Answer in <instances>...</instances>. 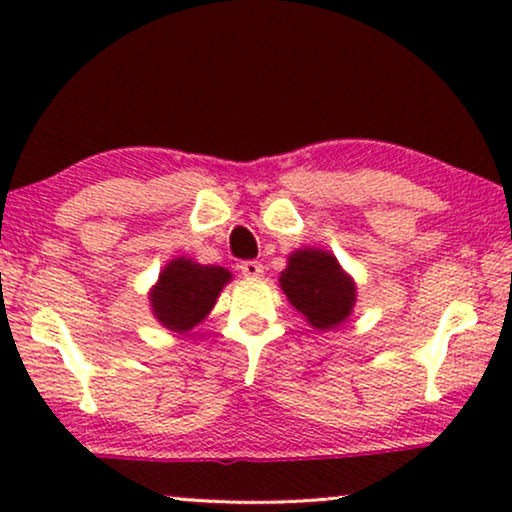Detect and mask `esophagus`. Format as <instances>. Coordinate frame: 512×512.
<instances>
[{"label": "esophagus", "instance_id": "34e87169", "mask_svg": "<svg viewBox=\"0 0 512 512\" xmlns=\"http://www.w3.org/2000/svg\"><path fill=\"white\" fill-rule=\"evenodd\" d=\"M240 270H242L244 277L256 279V277L263 275V263L261 261H242L240 263Z\"/></svg>", "mask_w": 512, "mask_h": 512}]
</instances>
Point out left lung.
I'll return each mask as SVG.
<instances>
[{
	"label": "left lung",
	"instance_id": "8db88e82",
	"mask_svg": "<svg viewBox=\"0 0 512 512\" xmlns=\"http://www.w3.org/2000/svg\"><path fill=\"white\" fill-rule=\"evenodd\" d=\"M279 284L289 303L321 331L342 324L356 300L352 279L340 270L335 256L321 249H303L291 254Z\"/></svg>",
	"mask_w": 512,
	"mask_h": 512
}]
</instances>
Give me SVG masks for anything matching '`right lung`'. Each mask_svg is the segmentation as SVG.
<instances>
[{
	"instance_id": "add662e5",
	"label": "right lung",
	"mask_w": 512,
	"mask_h": 512,
	"mask_svg": "<svg viewBox=\"0 0 512 512\" xmlns=\"http://www.w3.org/2000/svg\"><path fill=\"white\" fill-rule=\"evenodd\" d=\"M226 282L230 272L219 265L174 258L151 291L153 314L172 331H188L207 317Z\"/></svg>"
}]
</instances>
